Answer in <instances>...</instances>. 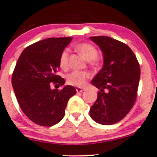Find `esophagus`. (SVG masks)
<instances>
[{
  "instance_id": "1",
  "label": "esophagus",
  "mask_w": 157,
  "mask_h": 157,
  "mask_svg": "<svg viewBox=\"0 0 157 157\" xmlns=\"http://www.w3.org/2000/svg\"><path fill=\"white\" fill-rule=\"evenodd\" d=\"M84 90L83 88H81V87H77V89H76V91L77 92H82Z\"/></svg>"
}]
</instances>
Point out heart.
I'll use <instances>...</instances> for the list:
<instances>
[{"label": "heart", "instance_id": "b5f03b06", "mask_svg": "<svg viewBox=\"0 0 157 157\" xmlns=\"http://www.w3.org/2000/svg\"><path fill=\"white\" fill-rule=\"evenodd\" d=\"M76 49L83 55L87 60H91L92 65H97L101 62V59L98 56V50L90 43H80L76 45ZM69 49L65 48L61 53L59 57V65L62 68L65 69L68 66ZM90 77V74L83 71H74L66 77V80L69 85L74 86H82Z\"/></svg>", "mask_w": 157, "mask_h": 157}]
</instances>
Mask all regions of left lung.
<instances>
[{"label": "left lung", "instance_id": "1", "mask_svg": "<svg viewBox=\"0 0 157 157\" xmlns=\"http://www.w3.org/2000/svg\"><path fill=\"white\" fill-rule=\"evenodd\" d=\"M90 39L101 49L104 66L92 80L99 91L90 114L99 124H114L123 120L134 105L140 65L133 51L124 43L106 36Z\"/></svg>", "mask_w": 157, "mask_h": 157}]
</instances>
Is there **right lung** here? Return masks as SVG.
I'll list each match as a JSON object with an SVG mask.
<instances>
[{"label":"right lung","mask_w":157,"mask_h":157,"mask_svg":"<svg viewBox=\"0 0 157 157\" xmlns=\"http://www.w3.org/2000/svg\"><path fill=\"white\" fill-rule=\"evenodd\" d=\"M71 41V37H51L31 44L23 50L13 71L12 85L18 103L29 119L40 126L59 123L67 101L77 92L72 86L58 90L65 83L57 75L59 57ZM52 85L56 89H51Z\"/></svg>","instance_id":"1"}]
</instances>
